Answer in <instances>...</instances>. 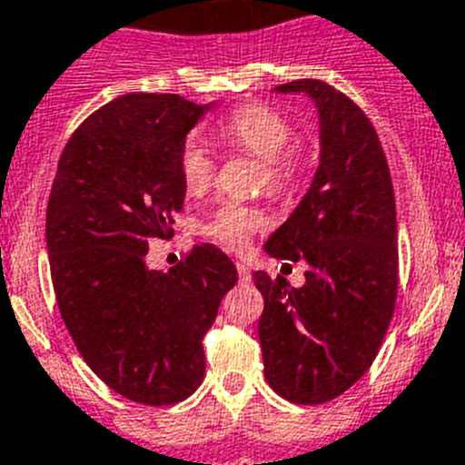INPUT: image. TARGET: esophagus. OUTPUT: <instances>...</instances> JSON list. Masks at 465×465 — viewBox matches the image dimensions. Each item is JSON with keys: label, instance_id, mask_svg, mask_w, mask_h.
Wrapping results in <instances>:
<instances>
[{"label": "esophagus", "instance_id": "1", "mask_svg": "<svg viewBox=\"0 0 465 465\" xmlns=\"http://www.w3.org/2000/svg\"><path fill=\"white\" fill-rule=\"evenodd\" d=\"M236 271H238V278H241L242 282H248V280H250V269H248V263L236 262Z\"/></svg>", "mask_w": 465, "mask_h": 465}]
</instances>
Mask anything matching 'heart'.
I'll return each mask as SVG.
<instances>
[{
  "label": "heart",
  "mask_w": 465,
  "mask_h": 465,
  "mask_svg": "<svg viewBox=\"0 0 465 465\" xmlns=\"http://www.w3.org/2000/svg\"><path fill=\"white\" fill-rule=\"evenodd\" d=\"M213 134L227 148L259 157L269 190L284 194L294 187L299 178V153L292 145L296 129L278 108L259 102L245 104L220 120ZM178 169L190 194L203 192L215 178V160L211 150L194 139L183 143ZM263 227L266 215L259 208L229 202L217 208L211 223L206 224V233L229 248H242L252 233L262 232Z\"/></svg>",
  "instance_id": "1"
}]
</instances>
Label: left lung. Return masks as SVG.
Returning <instances> with one entry per match:
<instances>
[{"mask_svg":"<svg viewBox=\"0 0 465 465\" xmlns=\"http://www.w3.org/2000/svg\"><path fill=\"white\" fill-rule=\"evenodd\" d=\"M305 92L320 118V166L287 223L263 250L305 262V284L252 275L263 375L292 403L336 399L366 373L394 315L399 290L396 202L371 120L336 87L315 78L273 87Z\"/></svg>","mask_w":465,"mask_h":465,"instance_id":"left-lung-1","label":"left lung"}]
</instances>
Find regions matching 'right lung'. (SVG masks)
<instances>
[{
    "label": "right lung",
    "instance_id": "1",
    "mask_svg": "<svg viewBox=\"0 0 465 465\" xmlns=\"http://www.w3.org/2000/svg\"><path fill=\"white\" fill-rule=\"evenodd\" d=\"M215 104L134 92L94 111L57 164L45 211L60 315L87 366L124 399L171 405L206 375L203 336L236 284L232 259L194 245L150 271L148 238L173 236L185 183L178 154Z\"/></svg>",
    "mask_w": 465,
    "mask_h": 465
}]
</instances>
